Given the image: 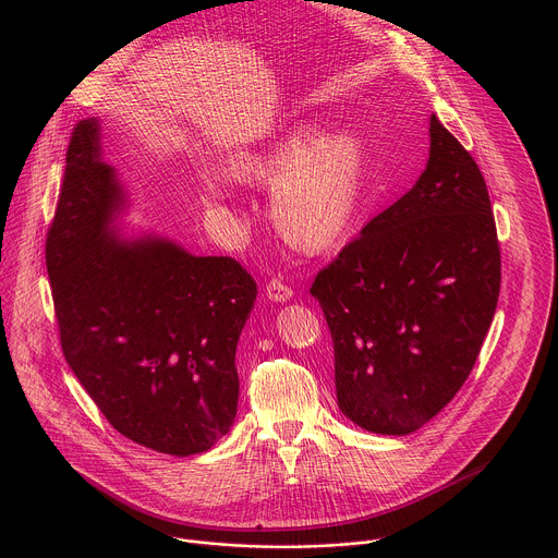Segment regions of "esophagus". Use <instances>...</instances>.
<instances>
[{
	"label": "esophagus",
	"mask_w": 558,
	"mask_h": 558,
	"mask_svg": "<svg viewBox=\"0 0 558 558\" xmlns=\"http://www.w3.org/2000/svg\"><path fill=\"white\" fill-rule=\"evenodd\" d=\"M267 298L271 302H287L293 298V289L289 284H284L282 280L274 278L269 284H267Z\"/></svg>",
	"instance_id": "34e87169"
}]
</instances>
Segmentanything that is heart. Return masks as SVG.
<instances>
[{
    "mask_svg": "<svg viewBox=\"0 0 558 558\" xmlns=\"http://www.w3.org/2000/svg\"><path fill=\"white\" fill-rule=\"evenodd\" d=\"M368 145L357 128L320 132L293 123L258 147L235 151L225 172L245 185H271V216L284 241L302 252H320L349 229L364 187ZM203 194L222 201L214 177H203Z\"/></svg>",
    "mask_w": 558,
    "mask_h": 558,
    "instance_id": "heart-1",
    "label": "heart"
}]
</instances>
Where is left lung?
Instances as JSON below:
<instances>
[{"label":"left lung","mask_w":558,"mask_h":558,"mask_svg":"<svg viewBox=\"0 0 558 558\" xmlns=\"http://www.w3.org/2000/svg\"><path fill=\"white\" fill-rule=\"evenodd\" d=\"M417 183L315 276L336 351L340 411L409 435L463 386L495 317L501 256L486 181L430 114Z\"/></svg>","instance_id":"8db88e82"}]
</instances>
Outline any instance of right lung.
I'll use <instances>...</instances> for the list:
<instances>
[{
  "instance_id": "1",
  "label": "right lung",
  "mask_w": 558,
  "mask_h": 558,
  "mask_svg": "<svg viewBox=\"0 0 558 558\" xmlns=\"http://www.w3.org/2000/svg\"><path fill=\"white\" fill-rule=\"evenodd\" d=\"M130 190L101 121L72 132L46 267L68 366L128 439L174 457L209 450L238 411V338L254 278L156 231H125Z\"/></svg>"
}]
</instances>
